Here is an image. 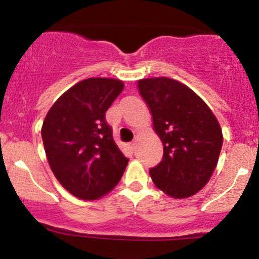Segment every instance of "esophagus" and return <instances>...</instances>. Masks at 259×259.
<instances>
[{
  "label": "esophagus",
  "instance_id": "obj_1",
  "mask_svg": "<svg viewBox=\"0 0 259 259\" xmlns=\"http://www.w3.org/2000/svg\"><path fill=\"white\" fill-rule=\"evenodd\" d=\"M128 149H130V150L135 151V149H136V143H135V142L130 143V144H128Z\"/></svg>",
  "mask_w": 259,
  "mask_h": 259
}]
</instances>
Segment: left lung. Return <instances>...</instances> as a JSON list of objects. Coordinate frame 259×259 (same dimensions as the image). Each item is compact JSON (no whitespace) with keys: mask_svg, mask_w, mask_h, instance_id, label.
<instances>
[{"mask_svg":"<svg viewBox=\"0 0 259 259\" xmlns=\"http://www.w3.org/2000/svg\"><path fill=\"white\" fill-rule=\"evenodd\" d=\"M138 88L163 144L162 160L149 169L154 184L176 199L194 195L217 166L223 144L217 118L194 91L172 78H144Z\"/></svg>","mask_w":259,"mask_h":259,"instance_id":"left-lung-1","label":"left lung"}]
</instances>
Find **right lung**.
<instances>
[{"instance_id":"1","label":"right lung","mask_w":259,"mask_h":259,"mask_svg":"<svg viewBox=\"0 0 259 259\" xmlns=\"http://www.w3.org/2000/svg\"><path fill=\"white\" fill-rule=\"evenodd\" d=\"M123 82L91 77L69 88L46 115L41 135L52 172L82 200L105 195L120 182L128 159L112 138L105 112Z\"/></svg>"}]
</instances>
